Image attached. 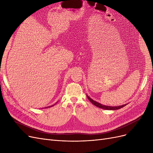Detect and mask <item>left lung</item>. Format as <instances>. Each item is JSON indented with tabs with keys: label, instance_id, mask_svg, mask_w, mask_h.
<instances>
[{
	"label": "left lung",
	"instance_id": "1",
	"mask_svg": "<svg viewBox=\"0 0 153 153\" xmlns=\"http://www.w3.org/2000/svg\"><path fill=\"white\" fill-rule=\"evenodd\" d=\"M87 96V98L89 99V100L91 101V102L94 105L98 106V107L99 108H103V109H105V110H118V109H120L123 108V106H126V105H121V106H106V105H103L102 104H100V103L98 102H96V101L92 100L91 98H89V96Z\"/></svg>",
	"mask_w": 153,
	"mask_h": 153
}]
</instances>
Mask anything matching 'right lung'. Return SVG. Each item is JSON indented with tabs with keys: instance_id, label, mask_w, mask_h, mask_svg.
Instances as JSON below:
<instances>
[{
	"instance_id": "right-lung-1",
	"label": "right lung",
	"mask_w": 153,
	"mask_h": 153,
	"mask_svg": "<svg viewBox=\"0 0 153 153\" xmlns=\"http://www.w3.org/2000/svg\"><path fill=\"white\" fill-rule=\"evenodd\" d=\"M52 106H53V105H52Z\"/></svg>"
}]
</instances>
